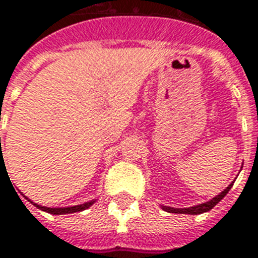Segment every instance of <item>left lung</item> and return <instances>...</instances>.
I'll list each match as a JSON object with an SVG mask.
<instances>
[{"instance_id": "1", "label": "left lung", "mask_w": 258, "mask_h": 258, "mask_svg": "<svg viewBox=\"0 0 258 258\" xmlns=\"http://www.w3.org/2000/svg\"><path fill=\"white\" fill-rule=\"evenodd\" d=\"M233 184H229L227 186V189H224L220 195H217L216 198H213L209 202L206 203H202V205L194 206V207H186V209H175V207H168V206H162L163 210L168 211V213H178V214H202V213H206V211L211 210L214 206L220 202V200L224 199V196L229 192V189L232 188Z\"/></svg>"}]
</instances>
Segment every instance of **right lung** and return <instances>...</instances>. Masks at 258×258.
Wrapping results in <instances>:
<instances>
[{
  "instance_id": "obj_1",
  "label": "right lung",
  "mask_w": 258,
  "mask_h": 258,
  "mask_svg": "<svg viewBox=\"0 0 258 258\" xmlns=\"http://www.w3.org/2000/svg\"><path fill=\"white\" fill-rule=\"evenodd\" d=\"M27 199V198H26ZM30 202V199H27ZM33 203V202H31ZM95 203V199L91 200V202H87V203H83V205L79 206H72V207H56V209H53V207H45V206H40L36 205V203H33V205L36 206L37 209H40L42 211H47L49 214H70V213H77V211H83L85 209H88L90 206H92Z\"/></svg>"
}]
</instances>
